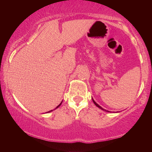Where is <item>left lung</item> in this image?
<instances>
[{
	"mask_svg": "<svg viewBox=\"0 0 152 152\" xmlns=\"http://www.w3.org/2000/svg\"><path fill=\"white\" fill-rule=\"evenodd\" d=\"M92 99V101H93V102H94V104L95 105H96V106L97 107H99V109H102V110H104V111H106V112H109V110H105V109H102V108L101 107V106H100V105H99V104H98L97 103H96V102H95L94 101V100H93V99Z\"/></svg>",
	"mask_w": 152,
	"mask_h": 152,
	"instance_id": "8db88e82",
	"label": "left lung"
}]
</instances>
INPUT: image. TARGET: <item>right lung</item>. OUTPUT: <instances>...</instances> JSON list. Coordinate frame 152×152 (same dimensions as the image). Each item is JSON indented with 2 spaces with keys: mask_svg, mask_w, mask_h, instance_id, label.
Returning <instances> with one entry per match:
<instances>
[{
  "mask_svg": "<svg viewBox=\"0 0 152 152\" xmlns=\"http://www.w3.org/2000/svg\"><path fill=\"white\" fill-rule=\"evenodd\" d=\"M61 103H60V104H59V105H58V106L57 107H56V109H57V108H58L59 107H60V105H61ZM51 111H52V110H50V111H48V113H50V112H51Z\"/></svg>",
  "mask_w": 152,
  "mask_h": 152,
  "instance_id": "right-lung-1",
  "label": "right lung"
}]
</instances>
